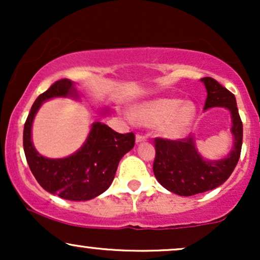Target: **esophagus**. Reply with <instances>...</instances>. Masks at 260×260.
Listing matches in <instances>:
<instances>
[{
  "label": "esophagus",
  "mask_w": 260,
  "mask_h": 260,
  "mask_svg": "<svg viewBox=\"0 0 260 260\" xmlns=\"http://www.w3.org/2000/svg\"><path fill=\"white\" fill-rule=\"evenodd\" d=\"M145 140H147V137H145V136H140V134H137V136H136V143H137V144L145 142Z\"/></svg>",
  "instance_id": "34e87169"
}]
</instances>
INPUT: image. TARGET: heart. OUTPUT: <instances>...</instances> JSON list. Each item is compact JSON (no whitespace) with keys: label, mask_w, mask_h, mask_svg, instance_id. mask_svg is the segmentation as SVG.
I'll list each match as a JSON object with an SVG mask.
<instances>
[{"label":"heart","mask_w":260,"mask_h":260,"mask_svg":"<svg viewBox=\"0 0 260 260\" xmlns=\"http://www.w3.org/2000/svg\"><path fill=\"white\" fill-rule=\"evenodd\" d=\"M197 109L192 101L177 98H155L133 107L132 118L144 127L157 126L164 138L180 139L189 132Z\"/></svg>","instance_id":"1"}]
</instances>
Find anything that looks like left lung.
Returning a JSON list of instances; mask_svg holds the SVG:
<instances>
[{
	"mask_svg": "<svg viewBox=\"0 0 260 260\" xmlns=\"http://www.w3.org/2000/svg\"><path fill=\"white\" fill-rule=\"evenodd\" d=\"M207 89L204 110L225 107L231 113V133L234 143L230 153L219 160L203 157L197 149L196 139H155L154 175L164 188L182 197L204 193L221 186L231 176L241 155L243 127L236 98L231 91L210 77L201 79Z\"/></svg>",
	"mask_w": 260,
	"mask_h": 260,
	"instance_id": "obj_1",
	"label": "left lung"
}]
</instances>
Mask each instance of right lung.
I'll return each instance as SVG.
<instances>
[{"label":"right lung","mask_w":260,"mask_h":260,"mask_svg":"<svg viewBox=\"0 0 260 260\" xmlns=\"http://www.w3.org/2000/svg\"><path fill=\"white\" fill-rule=\"evenodd\" d=\"M53 98L80 99L74 83L70 79L57 80L39 95L23 132L26 161L39 184L49 193L67 201H90L111 186L118 162L134 147V134L117 133L105 123L94 122L84 144L76 153L59 159L44 156L32 144L31 127L41 105Z\"/></svg>","instance_id":"right-lung-1"}]
</instances>
